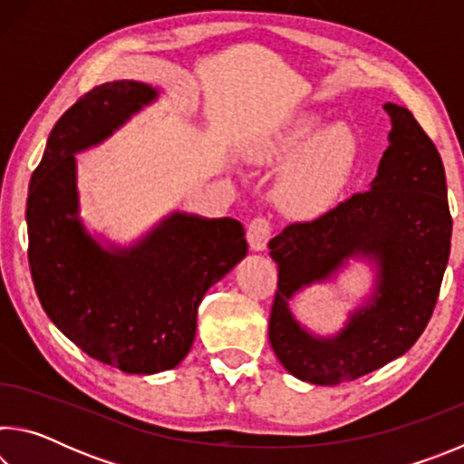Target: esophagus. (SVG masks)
<instances>
[{
	"mask_svg": "<svg viewBox=\"0 0 464 464\" xmlns=\"http://www.w3.org/2000/svg\"><path fill=\"white\" fill-rule=\"evenodd\" d=\"M272 237V223L266 217L251 218L247 225V243L254 251H264Z\"/></svg>",
	"mask_w": 464,
	"mask_h": 464,
	"instance_id": "obj_1",
	"label": "esophagus"
}]
</instances>
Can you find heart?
Returning a JSON list of instances; mask_svg holds the SVG:
<instances>
[{
	"mask_svg": "<svg viewBox=\"0 0 464 464\" xmlns=\"http://www.w3.org/2000/svg\"><path fill=\"white\" fill-rule=\"evenodd\" d=\"M257 163H286L278 179L280 207L296 217L325 213L354 179L362 145L348 124L325 127L321 116L301 112L247 149Z\"/></svg>",
	"mask_w": 464,
	"mask_h": 464,
	"instance_id": "1",
	"label": "heart"
}]
</instances>
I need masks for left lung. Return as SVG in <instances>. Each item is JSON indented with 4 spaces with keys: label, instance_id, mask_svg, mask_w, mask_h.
Returning a JSON list of instances; mask_svg holds the SVG:
<instances>
[{
    "label": "left lung",
    "instance_id": "left-lung-1",
    "mask_svg": "<svg viewBox=\"0 0 464 464\" xmlns=\"http://www.w3.org/2000/svg\"><path fill=\"white\" fill-rule=\"evenodd\" d=\"M384 110L392 129L371 190L315 221L286 225L268 243L278 264L270 345L290 374L313 384L354 381L405 354L434 313L449 264L452 217L442 157L410 110L391 102ZM354 255L380 266L373 296L337 336H311L287 301Z\"/></svg>",
    "mask_w": 464,
    "mask_h": 464
}]
</instances>
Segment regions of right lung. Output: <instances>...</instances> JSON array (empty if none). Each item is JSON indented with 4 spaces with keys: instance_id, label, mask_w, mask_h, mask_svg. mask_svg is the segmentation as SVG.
I'll return each instance as SVG.
<instances>
[{
    "instance_id": "obj_1",
    "label": "right lung",
    "mask_w": 464,
    "mask_h": 464,
    "mask_svg": "<svg viewBox=\"0 0 464 464\" xmlns=\"http://www.w3.org/2000/svg\"><path fill=\"white\" fill-rule=\"evenodd\" d=\"M155 98L151 85L127 80L83 93L53 127L26 202L28 264L44 313L85 354L130 374L182 362L204 293L247 254L235 218L174 213L127 249H104L83 229L73 153Z\"/></svg>"
}]
</instances>
